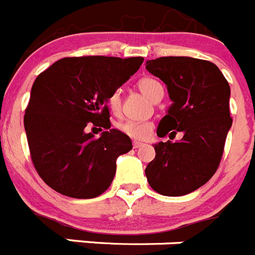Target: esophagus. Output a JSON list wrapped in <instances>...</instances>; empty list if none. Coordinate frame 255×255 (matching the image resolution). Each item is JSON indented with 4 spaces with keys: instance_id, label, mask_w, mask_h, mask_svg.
I'll list each match as a JSON object with an SVG mask.
<instances>
[{
    "instance_id": "obj_1",
    "label": "esophagus",
    "mask_w": 255,
    "mask_h": 255,
    "mask_svg": "<svg viewBox=\"0 0 255 255\" xmlns=\"http://www.w3.org/2000/svg\"><path fill=\"white\" fill-rule=\"evenodd\" d=\"M143 145H144V143H141V141H139V140L132 141V147H134L135 149H138V148L143 147Z\"/></svg>"
}]
</instances>
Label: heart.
Masks as SVG:
<instances>
[{
    "instance_id": "heart-1",
    "label": "heart",
    "mask_w": 255,
    "mask_h": 255,
    "mask_svg": "<svg viewBox=\"0 0 255 255\" xmlns=\"http://www.w3.org/2000/svg\"><path fill=\"white\" fill-rule=\"evenodd\" d=\"M139 91L148 97L150 101L154 102L158 97L163 96V88L155 79L152 78H143L138 82ZM108 107L114 114H119L121 108V97L120 93L115 91L108 97ZM119 129L125 135L130 138L135 139H145L148 138L152 132L153 125L149 121H135V120H126L119 124Z\"/></svg>"
}]
</instances>
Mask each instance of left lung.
Segmentation results:
<instances>
[{
  "instance_id": "1",
  "label": "left lung",
  "mask_w": 255,
  "mask_h": 255,
  "mask_svg": "<svg viewBox=\"0 0 255 255\" xmlns=\"http://www.w3.org/2000/svg\"><path fill=\"white\" fill-rule=\"evenodd\" d=\"M145 69L166 84L172 105L159 121L157 135L182 132L176 143L159 141L145 168L150 188L166 197H181L204 185L217 171L230 117V85L215 64L193 57L148 60Z\"/></svg>"
}]
</instances>
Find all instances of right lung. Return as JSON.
<instances>
[{
	"mask_svg": "<svg viewBox=\"0 0 255 255\" xmlns=\"http://www.w3.org/2000/svg\"><path fill=\"white\" fill-rule=\"evenodd\" d=\"M143 57H65L40 73L24 115L35 170L47 185L66 197L91 199L114 180L116 159L132 148L111 129L108 97L134 75ZM106 130L100 138L86 125Z\"/></svg>",
	"mask_w": 255,
	"mask_h": 255,
	"instance_id": "1",
	"label": "right lung"
}]
</instances>
